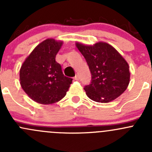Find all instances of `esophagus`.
<instances>
[{"mask_svg":"<svg viewBox=\"0 0 152 152\" xmlns=\"http://www.w3.org/2000/svg\"><path fill=\"white\" fill-rule=\"evenodd\" d=\"M74 79L76 81H78L79 79V76H78V75H76V76H75V77H74Z\"/></svg>","mask_w":152,"mask_h":152,"instance_id":"1","label":"esophagus"}]
</instances>
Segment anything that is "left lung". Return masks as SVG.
I'll return each instance as SVG.
<instances>
[{
	"instance_id": "obj_1",
	"label": "left lung",
	"mask_w": 152,
	"mask_h": 152,
	"mask_svg": "<svg viewBox=\"0 0 152 152\" xmlns=\"http://www.w3.org/2000/svg\"><path fill=\"white\" fill-rule=\"evenodd\" d=\"M90 68L91 82L85 87L89 99L108 103L126 90L130 82L129 65L120 53L110 44L98 42L94 45L76 42Z\"/></svg>"
}]
</instances>
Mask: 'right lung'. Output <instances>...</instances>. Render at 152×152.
I'll return each instance as SVG.
<instances>
[{
  "mask_svg": "<svg viewBox=\"0 0 152 152\" xmlns=\"http://www.w3.org/2000/svg\"><path fill=\"white\" fill-rule=\"evenodd\" d=\"M63 42L52 38L45 39L34 48L21 65L20 83L31 99L41 104H50L63 99L71 78L64 76L56 62V53Z\"/></svg>",
  "mask_w": 152,
  "mask_h": 152,
  "instance_id": "1",
  "label": "right lung"
}]
</instances>
